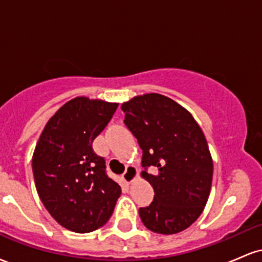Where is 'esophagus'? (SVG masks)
<instances>
[{"instance_id":"1","label":"esophagus","mask_w":262,"mask_h":262,"mask_svg":"<svg viewBox=\"0 0 262 262\" xmlns=\"http://www.w3.org/2000/svg\"><path fill=\"white\" fill-rule=\"evenodd\" d=\"M138 176V170L135 169L134 166H128L127 169H125L124 173H123V179H124V181L127 183H132L134 181L135 179H137Z\"/></svg>"}]
</instances>
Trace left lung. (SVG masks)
I'll use <instances>...</instances> for the list:
<instances>
[{"label": "left lung", "mask_w": 262, "mask_h": 262, "mask_svg": "<svg viewBox=\"0 0 262 262\" xmlns=\"http://www.w3.org/2000/svg\"><path fill=\"white\" fill-rule=\"evenodd\" d=\"M124 124L143 150L141 176L154 188V201L139 208L143 224L158 234H176L197 221L208 201L213 161L202 129L192 114L159 93L122 104ZM154 166L155 174L147 167Z\"/></svg>", "instance_id": "1"}]
</instances>
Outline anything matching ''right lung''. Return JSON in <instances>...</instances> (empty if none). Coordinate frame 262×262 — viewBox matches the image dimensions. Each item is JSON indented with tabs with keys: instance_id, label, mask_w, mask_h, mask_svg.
Listing matches in <instances>:
<instances>
[{
	"instance_id": "add662e5",
	"label": "right lung",
	"mask_w": 262,
	"mask_h": 262,
	"mask_svg": "<svg viewBox=\"0 0 262 262\" xmlns=\"http://www.w3.org/2000/svg\"><path fill=\"white\" fill-rule=\"evenodd\" d=\"M117 107L87 97L66 102L48 121L35 146L32 167L39 198L68 230L90 233L101 228L122 193L106 173L104 159L92 149Z\"/></svg>"
}]
</instances>
